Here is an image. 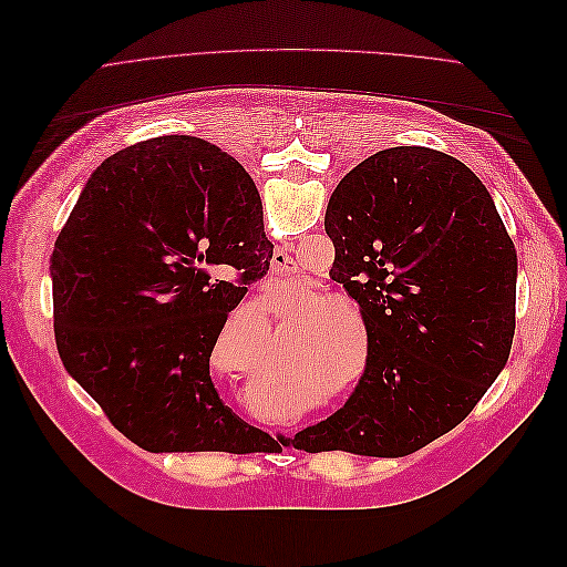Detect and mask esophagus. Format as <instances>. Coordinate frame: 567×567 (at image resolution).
<instances>
[{"label": "esophagus", "instance_id": "obj_1", "mask_svg": "<svg viewBox=\"0 0 567 567\" xmlns=\"http://www.w3.org/2000/svg\"><path fill=\"white\" fill-rule=\"evenodd\" d=\"M296 271H298L296 260H293V257H290L284 248L271 255V262H269V274H271V279H277V281H288V279H293V277H296Z\"/></svg>", "mask_w": 567, "mask_h": 567}]
</instances>
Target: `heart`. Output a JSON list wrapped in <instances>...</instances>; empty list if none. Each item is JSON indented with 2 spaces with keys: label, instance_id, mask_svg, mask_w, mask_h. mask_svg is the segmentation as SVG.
Returning a JSON list of instances; mask_svg holds the SVG:
<instances>
[{
  "label": "heart",
  "instance_id": "b5f03b06",
  "mask_svg": "<svg viewBox=\"0 0 567 567\" xmlns=\"http://www.w3.org/2000/svg\"><path fill=\"white\" fill-rule=\"evenodd\" d=\"M326 307H348L352 310V302L342 296H319L315 300V310H326ZM346 326H342V319L336 315L333 317V329H329L321 338V348H319V367L323 373H329V379L338 381L342 371H346V346H348V338H346Z\"/></svg>",
  "mask_w": 567,
  "mask_h": 567
}]
</instances>
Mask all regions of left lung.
Returning <instances> with one entry per match:
<instances>
[{
	"instance_id": "8db88e82",
	"label": "left lung",
	"mask_w": 567,
	"mask_h": 567,
	"mask_svg": "<svg viewBox=\"0 0 567 567\" xmlns=\"http://www.w3.org/2000/svg\"><path fill=\"white\" fill-rule=\"evenodd\" d=\"M323 227L331 279L362 307L369 354L346 406L290 444L414 454L466 419L508 362L516 248L471 167L425 146L385 148L350 169Z\"/></svg>"
}]
</instances>
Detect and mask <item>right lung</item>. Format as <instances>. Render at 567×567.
I'll return each instance as SVG.
<instances>
[{"label":"right lung","mask_w":567,"mask_h":567,"mask_svg":"<svg viewBox=\"0 0 567 567\" xmlns=\"http://www.w3.org/2000/svg\"><path fill=\"white\" fill-rule=\"evenodd\" d=\"M257 188L225 151L167 134L113 153L51 252L65 371L146 452H250L257 427L219 400L210 354L271 250Z\"/></svg>","instance_id":"right-lung-1"}]
</instances>
